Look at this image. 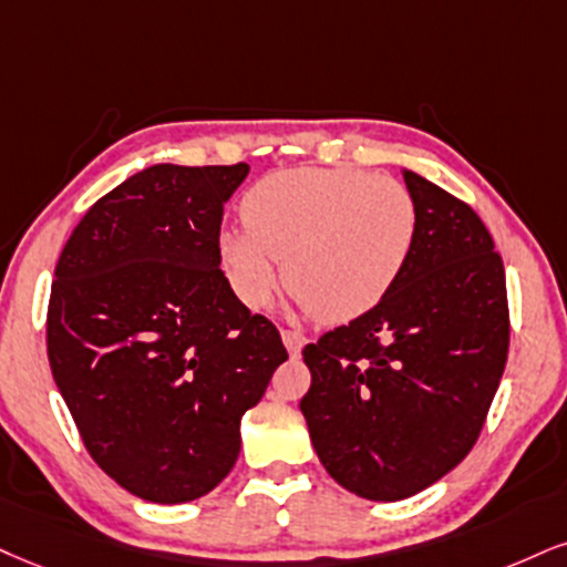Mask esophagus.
<instances>
[{"label":"esophagus","instance_id":"34e87169","mask_svg":"<svg viewBox=\"0 0 567 567\" xmlns=\"http://www.w3.org/2000/svg\"><path fill=\"white\" fill-rule=\"evenodd\" d=\"M281 339H284V344H286V352L291 354V358H299V352H302V347H305V337L299 331H281Z\"/></svg>","mask_w":567,"mask_h":567}]
</instances>
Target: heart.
<instances>
[{
	"label": "heart",
	"mask_w": 567,
	"mask_h": 567,
	"mask_svg": "<svg viewBox=\"0 0 567 567\" xmlns=\"http://www.w3.org/2000/svg\"><path fill=\"white\" fill-rule=\"evenodd\" d=\"M244 228L220 234V257L251 310L281 281L323 323L373 310L408 268L417 239L410 188L360 167H291L270 173L241 202Z\"/></svg>",
	"instance_id": "obj_1"
}]
</instances>
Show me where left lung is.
<instances>
[{"mask_svg":"<svg viewBox=\"0 0 567 567\" xmlns=\"http://www.w3.org/2000/svg\"><path fill=\"white\" fill-rule=\"evenodd\" d=\"M417 239L394 289L302 358L299 402L331 478L373 502L408 499L473 450L507 362L502 257L465 202L402 171Z\"/></svg>","mask_w":567,"mask_h":567,"instance_id":"obj_1","label":"left lung"}]
</instances>
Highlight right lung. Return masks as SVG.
<instances>
[{
    "instance_id": "right-lung-1",
    "label": "right lung",
    "mask_w": 567,
    "mask_h": 567,
    "mask_svg": "<svg viewBox=\"0 0 567 567\" xmlns=\"http://www.w3.org/2000/svg\"><path fill=\"white\" fill-rule=\"evenodd\" d=\"M249 165H152L83 215L54 268L47 352L94 463L157 505L205 497L289 358L220 270L223 205Z\"/></svg>"
}]
</instances>
